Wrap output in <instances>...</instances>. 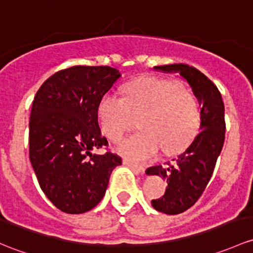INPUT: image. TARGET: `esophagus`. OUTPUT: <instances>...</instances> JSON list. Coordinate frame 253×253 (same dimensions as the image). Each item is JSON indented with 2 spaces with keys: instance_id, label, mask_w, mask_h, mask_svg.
Wrapping results in <instances>:
<instances>
[{
  "instance_id": "1",
  "label": "esophagus",
  "mask_w": 253,
  "mask_h": 253,
  "mask_svg": "<svg viewBox=\"0 0 253 253\" xmlns=\"http://www.w3.org/2000/svg\"><path fill=\"white\" fill-rule=\"evenodd\" d=\"M122 162H124V165H126V166L131 167V169H133V171L138 172V173H143V172L145 171V167L139 166V165H137V164H134V162L129 161L128 159H124V160H122Z\"/></svg>"
}]
</instances>
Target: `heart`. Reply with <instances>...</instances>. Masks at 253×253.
<instances>
[{
	"label": "heart",
	"mask_w": 253,
	"mask_h": 253,
	"mask_svg": "<svg viewBox=\"0 0 253 253\" xmlns=\"http://www.w3.org/2000/svg\"><path fill=\"white\" fill-rule=\"evenodd\" d=\"M103 133L118 142L140 118L142 132L122 140L120 154L133 161H147L159 153L183 150L198 133L201 110L194 94L180 82L144 78L125 88V97L106 93L98 105Z\"/></svg>",
	"instance_id": "obj_1"
}]
</instances>
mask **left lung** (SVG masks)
I'll return each mask as SVG.
<instances>
[{
    "mask_svg": "<svg viewBox=\"0 0 253 253\" xmlns=\"http://www.w3.org/2000/svg\"><path fill=\"white\" fill-rule=\"evenodd\" d=\"M155 69L179 73L190 84L201 105V131L187 150L172 162H167L166 166L159 165L147 169V174L159 175L167 182L164 195L151 201L154 209L167 214H178L200 199L211 179L224 144V104L216 84L194 66L169 64Z\"/></svg>",
    "mask_w": 253,
    "mask_h": 253,
    "instance_id": "obj_1",
    "label": "left lung"
}]
</instances>
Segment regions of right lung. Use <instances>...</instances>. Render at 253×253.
I'll return each mask as SVG.
<instances>
[{
  "label": "right lung",
  "instance_id": "add662e5",
  "mask_svg": "<svg viewBox=\"0 0 253 253\" xmlns=\"http://www.w3.org/2000/svg\"><path fill=\"white\" fill-rule=\"evenodd\" d=\"M110 66L75 65L50 76L37 91L29 121V156L39 184L65 213L97 206L121 158L108 147L98 125L100 99L118 81Z\"/></svg>",
  "mask_w": 253,
  "mask_h": 253
}]
</instances>
